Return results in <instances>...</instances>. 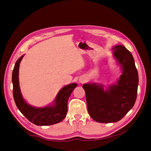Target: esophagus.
Returning a JSON list of instances; mask_svg holds the SVG:
<instances>
[{
  "mask_svg": "<svg viewBox=\"0 0 151 151\" xmlns=\"http://www.w3.org/2000/svg\"><path fill=\"white\" fill-rule=\"evenodd\" d=\"M84 81H86V80H85V79H79V81H80V83H83V82H84Z\"/></svg>",
  "mask_w": 151,
  "mask_h": 151,
  "instance_id": "obj_1",
  "label": "esophagus"
}]
</instances>
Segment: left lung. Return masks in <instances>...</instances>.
Segmentation results:
<instances>
[{
	"label": "left lung",
	"mask_w": 151,
	"mask_h": 151,
	"mask_svg": "<svg viewBox=\"0 0 151 151\" xmlns=\"http://www.w3.org/2000/svg\"><path fill=\"white\" fill-rule=\"evenodd\" d=\"M112 50L123 68L118 84L106 90L102 85L95 83L83 86L88 114L98 123L119 121L133 107L137 96L138 75L132 53L123 45H116Z\"/></svg>",
	"instance_id": "8db88e82"
}]
</instances>
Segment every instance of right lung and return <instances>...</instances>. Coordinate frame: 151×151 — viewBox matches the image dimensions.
<instances>
[{
    "mask_svg": "<svg viewBox=\"0 0 151 151\" xmlns=\"http://www.w3.org/2000/svg\"><path fill=\"white\" fill-rule=\"evenodd\" d=\"M23 56L16 61L12 73L13 94L17 107L28 120L36 125L48 126L61 122L67 115L68 99L77 84H69L60 90L53 106L36 108L28 105L22 96L19 86V68Z\"/></svg>",
    "mask_w": 151,
    "mask_h": 151,
    "instance_id": "right-lung-1",
    "label": "right lung"
}]
</instances>
